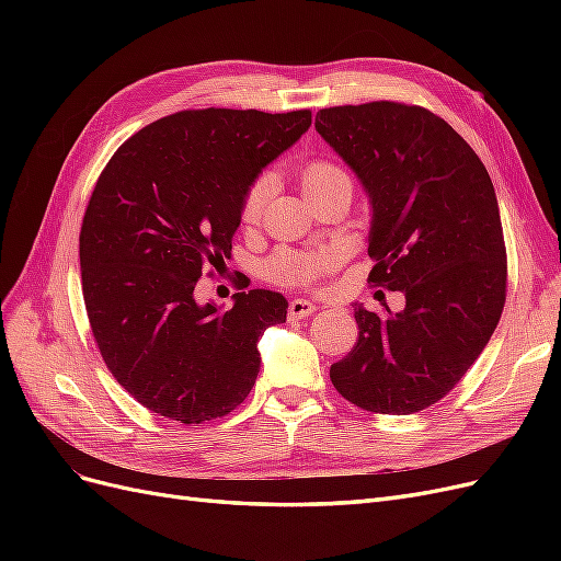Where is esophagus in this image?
Masks as SVG:
<instances>
[{
  "label": "esophagus",
  "mask_w": 561,
  "mask_h": 561,
  "mask_svg": "<svg viewBox=\"0 0 561 561\" xmlns=\"http://www.w3.org/2000/svg\"><path fill=\"white\" fill-rule=\"evenodd\" d=\"M318 307L309 299H293L290 307H287V318L290 320H301V318H309L311 313H316Z\"/></svg>",
  "instance_id": "obj_1"
}]
</instances>
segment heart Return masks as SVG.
I'll return each mask as SVG.
<instances>
[{"instance_id": "b5f03b06", "label": "heart", "mask_w": 561, "mask_h": 561, "mask_svg": "<svg viewBox=\"0 0 561 561\" xmlns=\"http://www.w3.org/2000/svg\"><path fill=\"white\" fill-rule=\"evenodd\" d=\"M274 186L276 182L271 173H262L248 184L239 206V219L243 227H254L262 222L268 201L274 196ZM339 186H346V190L353 186L348 171L339 163L330 159H313L301 168V190L309 196V201L328 194L332 190H339ZM336 262H339V254L328 248L283 250L266 262L264 271H266V278L278 285L309 287L318 278L325 276L328 271H332Z\"/></svg>"}]
</instances>
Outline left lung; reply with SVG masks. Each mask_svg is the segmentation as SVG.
<instances>
[{"mask_svg":"<svg viewBox=\"0 0 561 561\" xmlns=\"http://www.w3.org/2000/svg\"><path fill=\"white\" fill-rule=\"evenodd\" d=\"M316 130L369 196V280L404 295L400 313L353 304L358 342L330 379L367 412L426 410L463 379L503 313L507 262L494 184L472 147L426 107H328Z\"/></svg>","mask_w":561,"mask_h":561,"instance_id":"left-lung-1","label":"left lung"}]
</instances>
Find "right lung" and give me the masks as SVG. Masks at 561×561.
Wrapping results in <instances>:
<instances>
[{
    "mask_svg": "<svg viewBox=\"0 0 561 561\" xmlns=\"http://www.w3.org/2000/svg\"><path fill=\"white\" fill-rule=\"evenodd\" d=\"M311 126V112L184 110L145 126L100 173L79 233L83 304L100 355L149 412L222 419L260 371L257 342L280 325L271 290L201 307L194 287L231 257L248 184Z\"/></svg>",
    "mask_w": 561,
    "mask_h": 561,
    "instance_id": "obj_1",
    "label": "right lung"
}]
</instances>
